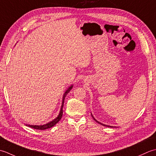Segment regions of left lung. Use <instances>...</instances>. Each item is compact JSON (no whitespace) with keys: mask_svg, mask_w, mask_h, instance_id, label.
I'll return each instance as SVG.
<instances>
[{"mask_svg":"<svg viewBox=\"0 0 156 156\" xmlns=\"http://www.w3.org/2000/svg\"><path fill=\"white\" fill-rule=\"evenodd\" d=\"M91 116H92V118H93L94 119V120H95V121H96L98 123H99V124H100V125H103V126H108V127H112V128H113V127H114V126H108V125H104V124H102V123H101V122H100L99 121H98V120L96 119H95L94 118V117L93 116V115H92V114H91Z\"/></svg>","mask_w":156,"mask_h":156,"instance_id":"8db88e82","label":"left lung"}]
</instances>
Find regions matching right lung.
I'll list each match as a JSON object with an SVG mask.
<instances>
[{
	"mask_svg": "<svg viewBox=\"0 0 156 156\" xmlns=\"http://www.w3.org/2000/svg\"><path fill=\"white\" fill-rule=\"evenodd\" d=\"M73 88V85H71L67 90H66V91L65 92L64 95H63V97H62V106H61V108H60V112L58 114V116L56 117L55 119H54L52 121H50V122H48L45 125H26L27 126H28L29 127H31V128H33L35 129H37V130H45L47 129H50L51 128V127L55 126L57 122H58L59 120L61 119L62 118V107L64 106V101H65V97L69 92L71 90V89Z\"/></svg>",
	"mask_w": 156,
	"mask_h": 156,
	"instance_id": "add662e5",
	"label": "right lung"
}]
</instances>
